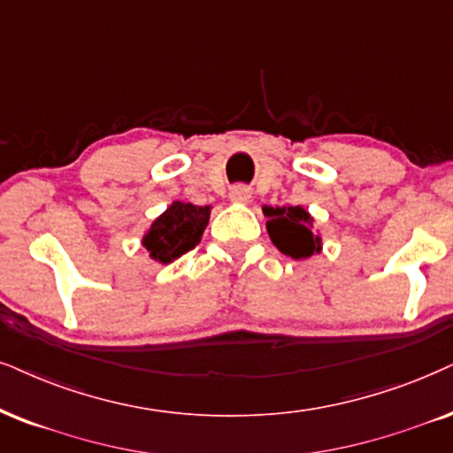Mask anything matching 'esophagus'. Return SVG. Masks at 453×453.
<instances>
[{"instance_id": "obj_1", "label": "esophagus", "mask_w": 453, "mask_h": 453, "mask_svg": "<svg viewBox=\"0 0 453 453\" xmlns=\"http://www.w3.org/2000/svg\"><path fill=\"white\" fill-rule=\"evenodd\" d=\"M230 200L238 204H246L250 200V190L246 186H234L230 190Z\"/></svg>"}]
</instances>
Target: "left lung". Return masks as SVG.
Masks as SVG:
<instances>
[{"mask_svg":"<svg viewBox=\"0 0 453 453\" xmlns=\"http://www.w3.org/2000/svg\"><path fill=\"white\" fill-rule=\"evenodd\" d=\"M267 217V234L280 253L293 259H309L322 253L324 240L313 227L311 213L303 207H263Z\"/></svg>","mask_w":453,"mask_h":453,"instance_id":"obj_1","label":"left lung"}]
</instances>
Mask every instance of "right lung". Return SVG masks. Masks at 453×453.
I'll use <instances>...</instances> for the list:
<instances>
[{
	"instance_id": "right-lung-1",
	"label": "right lung",
	"mask_w": 453,
	"mask_h": 453,
	"mask_svg": "<svg viewBox=\"0 0 453 453\" xmlns=\"http://www.w3.org/2000/svg\"><path fill=\"white\" fill-rule=\"evenodd\" d=\"M211 207H196L184 200H173L167 209L150 223L142 246L148 257L160 265H169L200 242L207 230Z\"/></svg>"
}]
</instances>
